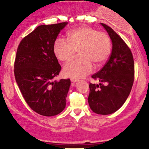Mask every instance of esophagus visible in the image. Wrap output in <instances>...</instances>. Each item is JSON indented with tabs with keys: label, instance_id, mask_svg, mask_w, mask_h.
<instances>
[{
	"label": "esophagus",
	"instance_id": "34e87169",
	"mask_svg": "<svg viewBox=\"0 0 149 149\" xmlns=\"http://www.w3.org/2000/svg\"><path fill=\"white\" fill-rule=\"evenodd\" d=\"M70 81H71V82H73V83H76V82L78 81L77 79H73V78H71V79H70Z\"/></svg>",
	"mask_w": 149,
	"mask_h": 149
}]
</instances>
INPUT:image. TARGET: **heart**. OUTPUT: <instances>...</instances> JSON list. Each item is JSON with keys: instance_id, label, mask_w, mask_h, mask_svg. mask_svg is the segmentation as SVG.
I'll list each match as a JSON object with an SVG mask.
<instances>
[{"instance_id": "1", "label": "heart", "mask_w": 149, "mask_h": 149, "mask_svg": "<svg viewBox=\"0 0 149 149\" xmlns=\"http://www.w3.org/2000/svg\"><path fill=\"white\" fill-rule=\"evenodd\" d=\"M112 49L110 37L88 26H81L68 33V40L58 38L53 52L59 61L71 60L79 50L80 57L68 63L63 68L65 76L73 79L85 77L92 72L93 63L100 66L109 58Z\"/></svg>"}]
</instances>
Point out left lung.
Segmentation results:
<instances>
[{
	"label": "left lung",
	"instance_id": "obj_1",
	"mask_svg": "<svg viewBox=\"0 0 149 149\" xmlns=\"http://www.w3.org/2000/svg\"><path fill=\"white\" fill-rule=\"evenodd\" d=\"M101 24L112 40V52L102 68L91 76L100 83L89 84L88 102L93 112L104 115L118 110L128 97L134 81V61L123 39L107 25Z\"/></svg>",
	"mask_w": 149,
	"mask_h": 149
}]
</instances>
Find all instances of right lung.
Wrapping results in <instances>:
<instances>
[{"instance_id": "right-lung-1", "label": "right lung", "mask_w": 149, "mask_h": 149, "mask_svg": "<svg viewBox=\"0 0 149 149\" xmlns=\"http://www.w3.org/2000/svg\"><path fill=\"white\" fill-rule=\"evenodd\" d=\"M67 24L63 22L37 26L21 41L16 52V83L30 108L43 116L57 115L65 107L70 80L52 79L61 70L53 45Z\"/></svg>"}]
</instances>
